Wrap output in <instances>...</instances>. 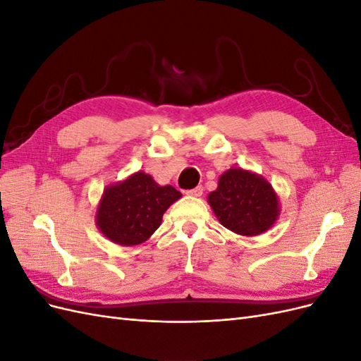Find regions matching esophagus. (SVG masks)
<instances>
[{
	"label": "esophagus",
	"mask_w": 361,
	"mask_h": 361,
	"mask_svg": "<svg viewBox=\"0 0 361 361\" xmlns=\"http://www.w3.org/2000/svg\"><path fill=\"white\" fill-rule=\"evenodd\" d=\"M187 194L192 195V197H200V195L203 194V187H195V188L187 191Z\"/></svg>",
	"instance_id": "34e87169"
}]
</instances>
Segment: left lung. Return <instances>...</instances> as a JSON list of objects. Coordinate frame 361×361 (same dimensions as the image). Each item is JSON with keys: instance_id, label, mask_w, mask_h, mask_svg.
Returning a JSON list of instances; mask_svg holds the SVG:
<instances>
[{"instance_id": "8db88e82", "label": "left lung", "mask_w": 361, "mask_h": 361, "mask_svg": "<svg viewBox=\"0 0 361 361\" xmlns=\"http://www.w3.org/2000/svg\"><path fill=\"white\" fill-rule=\"evenodd\" d=\"M214 214L226 228L243 236H256L274 226L280 204L271 183L244 169H231L207 195Z\"/></svg>"}]
</instances>
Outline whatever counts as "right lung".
Masks as SVG:
<instances>
[{"mask_svg": "<svg viewBox=\"0 0 361 361\" xmlns=\"http://www.w3.org/2000/svg\"><path fill=\"white\" fill-rule=\"evenodd\" d=\"M180 197L171 185L161 187L150 174L137 171L104 190L96 226L114 244H143L161 226L164 212Z\"/></svg>", "mask_w": 361, "mask_h": 361, "instance_id": "add662e5", "label": "right lung"}]
</instances>
